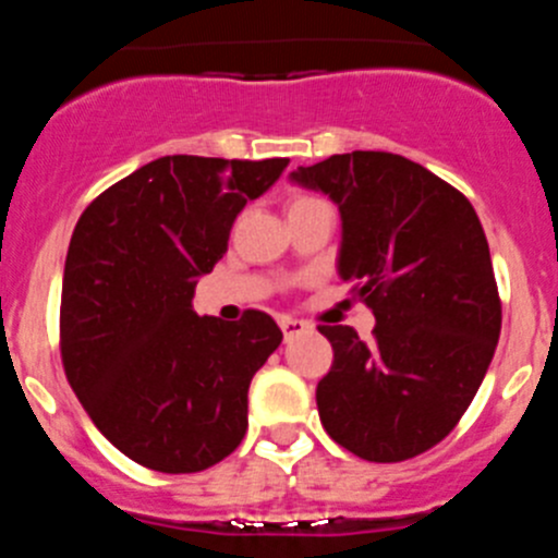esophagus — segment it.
I'll return each mask as SVG.
<instances>
[{
    "mask_svg": "<svg viewBox=\"0 0 558 558\" xmlns=\"http://www.w3.org/2000/svg\"><path fill=\"white\" fill-rule=\"evenodd\" d=\"M279 327H282L284 338H290V335H299L307 329V324L299 322V318H279Z\"/></svg>",
    "mask_w": 558,
    "mask_h": 558,
    "instance_id": "1",
    "label": "esophagus"
}]
</instances>
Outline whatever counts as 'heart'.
I'll use <instances>...</instances> for the list:
<instances>
[{
	"label": "heart",
	"instance_id": "b5f03b06",
	"mask_svg": "<svg viewBox=\"0 0 558 558\" xmlns=\"http://www.w3.org/2000/svg\"><path fill=\"white\" fill-rule=\"evenodd\" d=\"M307 201H315V198H299V201H293V204H307Z\"/></svg>",
	"mask_w": 558,
	"mask_h": 558
}]
</instances>
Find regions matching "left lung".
<instances>
[{"instance_id": "1", "label": "left lung", "mask_w": 558, "mask_h": 558, "mask_svg": "<svg viewBox=\"0 0 558 558\" xmlns=\"http://www.w3.org/2000/svg\"><path fill=\"white\" fill-rule=\"evenodd\" d=\"M290 181L338 204V274L377 318L374 343L352 327H318L335 352L315 388L324 430L377 463L430 450L475 399L500 338L475 209L430 170L383 150L329 156Z\"/></svg>"}]
</instances>
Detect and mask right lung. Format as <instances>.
I'll return each instance as SVG.
<instances>
[{
  "label": "right lung",
  "mask_w": 558,
  "mask_h": 558,
  "mask_svg": "<svg viewBox=\"0 0 558 558\" xmlns=\"http://www.w3.org/2000/svg\"><path fill=\"white\" fill-rule=\"evenodd\" d=\"M288 159L161 156L81 215L61 290V357L97 430L147 470L201 472L240 447L248 386L282 343L268 313L192 310L248 201Z\"/></svg>",
  "instance_id": "obj_1"
}]
</instances>
